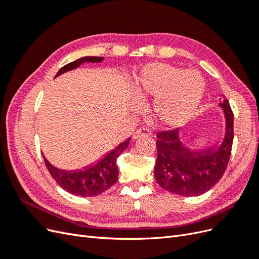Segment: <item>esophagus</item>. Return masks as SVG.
I'll use <instances>...</instances> for the list:
<instances>
[{
	"mask_svg": "<svg viewBox=\"0 0 259 259\" xmlns=\"http://www.w3.org/2000/svg\"><path fill=\"white\" fill-rule=\"evenodd\" d=\"M143 136H147V137L151 136V131L147 127H140L134 133V135H133V139H137V138L143 137Z\"/></svg>",
	"mask_w": 259,
	"mask_h": 259,
	"instance_id": "34e87169",
	"label": "esophagus"
}]
</instances>
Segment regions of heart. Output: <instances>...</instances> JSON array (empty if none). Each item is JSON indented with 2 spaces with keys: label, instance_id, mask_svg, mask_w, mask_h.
Masks as SVG:
<instances>
[{
  "label": "heart",
  "instance_id": "1",
  "mask_svg": "<svg viewBox=\"0 0 259 259\" xmlns=\"http://www.w3.org/2000/svg\"><path fill=\"white\" fill-rule=\"evenodd\" d=\"M138 98L155 97L154 117L164 126L176 127L189 121L201 103L204 82L194 70H183L166 64L143 68L132 84Z\"/></svg>",
  "mask_w": 259,
  "mask_h": 259
}]
</instances>
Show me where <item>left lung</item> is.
I'll list each match as a JSON object with an SVG mask.
<instances>
[{"label":"left lung","mask_w":259,"mask_h":259,"mask_svg":"<svg viewBox=\"0 0 259 259\" xmlns=\"http://www.w3.org/2000/svg\"><path fill=\"white\" fill-rule=\"evenodd\" d=\"M219 106L226 117V133L221 146L191 151L180 140L178 128L156 134L154 178L163 189L182 197L201 195L223 177L231 154L233 113L227 99Z\"/></svg>","instance_id":"8db88e82"}]
</instances>
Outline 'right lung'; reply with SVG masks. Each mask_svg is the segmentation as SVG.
Segmentation results:
<instances>
[{"label":"right lung","mask_w":259,"mask_h":259,"mask_svg":"<svg viewBox=\"0 0 259 259\" xmlns=\"http://www.w3.org/2000/svg\"><path fill=\"white\" fill-rule=\"evenodd\" d=\"M103 60L104 57H82L62 67L56 76L69 71V70L77 68L83 62H101ZM130 140L131 138L126 139L114 150L109 152L104 159H101L92 166L86 167L84 170H61L54 167L44 155L43 159L50 174L62 189L71 194L79 195V197H95V195L105 192L115 184L117 176H119L116 159L127 148Z\"/></svg>","instance_id":"1"}]
</instances>
